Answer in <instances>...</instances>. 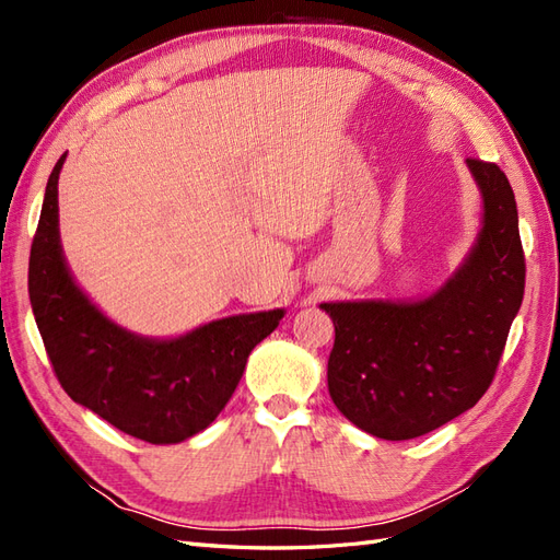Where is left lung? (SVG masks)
<instances>
[{
	"instance_id": "1",
	"label": "left lung",
	"mask_w": 560,
	"mask_h": 560,
	"mask_svg": "<svg viewBox=\"0 0 560 560\" xmlns=\"http://www.w3.org/2000/svg\"><path fill=\"white\" fill-rule=\"evenodd\" d=\"M483 226L465 264L420 301L322 303L334 319L329 395L352 425L404 442L446 425L495 378L521 308L525 257L516 198L495 163L467 159Z\"/></svg>"
}]
</instances>
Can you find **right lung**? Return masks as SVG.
I'll return each instance as SVG.
<instances>
[{"instance_id": "obj_1", "label": "right lung", "mask_w": 560, "mask_h": 560, "mask_svg": "<svg viewBox=\"0 0 560 560\" xmlns=\"http://www.w3.org/2000/svg\"><path fill=\"white\" fill-rule=\"evenodd\" d=\"M48 177L30 249L27 290L44 348L62 389L135 439L177 444L206 430L241 383L249 352L284 315H233L171 341L114 325L83 294L65 264L58 233V177Z\"/></svg>"}]
</instances>
